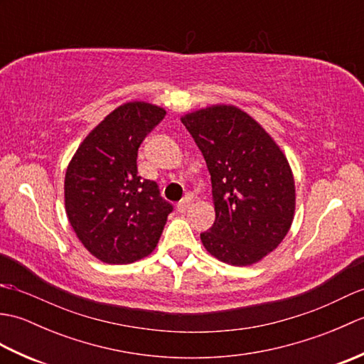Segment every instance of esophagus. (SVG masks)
Masks as SVG:
<instances>
[{"label": "esophagus", "instance_id": "obj_1", "mask_svg": "<svg viewBox=\"0 0 364 364\" xmlns=\"http://www.w3.org/2000/svg\"><path fill=\"white\" fill-rule=\"evenodd\" d=\"M191 205H192V198L191 197H184L181 202L176 205V210H178V213H186L189 208H191Z\"/></svg>", "mask_w": 364, "mask_h": 364}]
</instances>
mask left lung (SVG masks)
Returning <instances> with one entry per match:
<instances>
[{"label": "left lung", "mask_w": 364, "mask_h": 364, "mask_svg": "<svg viewBox=\"0 0 364 364\" xmlns=\"http://www.w3.org/2000/svg\"><path fill=\"white\" fill-rule=\"evenodd\" d=\"M206 161L215 220L200 235L214 258L250 266L275 250L296 211L292 170L280 146L249 114L214 105L181 117Z\"/></svg>", "instance_id": "8db88e82"}]
</instances>
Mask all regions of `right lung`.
Segmentation results:
<instances>
[{
  "mask_svg": "<svg viewBox=\"0 0 364 364\" xmlns=\"http://www.w3.org/2000/svg\"><path fill=\"white\" fill-rule=\"evenodd\" d=\"M166 111L145 102L119 106L90 131L65 172V213L81 244L107 264L154 250L173 206L137 173V150Z\"/></svg>",
  "mask_w": 364,
  "mask_h": 364,
  "instance_id": "right-lung-1",
  "label": "right lung"
}]
</instances>
